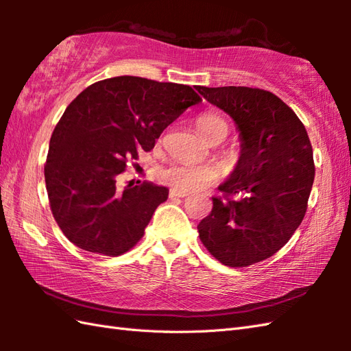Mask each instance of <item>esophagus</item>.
<instances>
[{
  "label": "esophagus",
  "mask_w": 351,
  "mask_h": 351,
  "mask_svg": "<svg viewBox=\"0 0 351 351\" xmlns=\"http://www.w3.org/2000/svg\"><path fill=\"white\" fill-rule=\"evenodd\" d=\"M189 193H184V191H178V190H170L169 193V197H187Z\"/></svg>",
  "instance_id": "obj_1"
}]
</instances>
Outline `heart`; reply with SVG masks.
Masks as SVG:
<instances>
[{
  "label": "heart",
  "instance_id": "1",
  "mask_svg": "<svg viewBox=\"0 0 351 351\" xmlns=\"http://www.w3.org/2000/svg\"><path fill=\"white\" fill-rule=\"evenodd\" d=\"M197 131L205 140L217 134L226 137L229 125L217 113H205L197 119ZM158 180L178 191H196L206 187L217 180V171L210 164H190L173 162L170 166L160 169Z\"/></svg>",
  "mask_w": 351,
  "mask_h": 351
}]
</instances>
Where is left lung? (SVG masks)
Instances as JSON below:
<instances>
[{"label":"left lung","instance_id":"8db88e82","mask_svg":"<svg viewBox=\"0 0 351 351\" xmlns=\"http://www.w3.org/2000/svg\"><path fill=\"white\" fill-rule=\"evenodd\" d=\"M225 111L240 132V156L219 185L230 200L213 197V211L197 230L211 255L228 267L273 256L300 226L315 167L303 123L278 96L252 87L196 86Z\"/></svg>","mask_w":351,"mask_h":351}]
</instances>
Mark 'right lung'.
Here are the masks:
<instances>
[{
  "label": "right lung",
  "mask_w": 351,
  "mask_h": 351,
  "mask_svg": "<svg viewBox=\"0 0 351 351\" xmlns=\"http://www.w3.org/2000/svg\"><path fill=\"white\" fill-rule=\"evenodd\" d=\"M202 102L190 86L114 77L84 88L49 140L45 182L51 211L77 247L119 256L134 247L169 189L119 187V175L185 110Z\"/></svg>",
  "instance_id": "right-lung-1"
}]
</instances>
